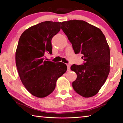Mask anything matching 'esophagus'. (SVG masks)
Returning <instances> with one entry per match:
<instances>
[{"label": "esophagus", "instance_id": "34e87169", "mask_svg": "<svg viewBox=\"0 0 123 123\" xmlns=\"http://www.w3.org/2000/svg\"><path fill=\"white\" fill-rule=\"evenodd\" d=\"M67 68H68V71H69L70 70V64H69V63H68V64H67Z\"/></svg>", "mask_w": 123, "mask_h": 123}]
</instances>
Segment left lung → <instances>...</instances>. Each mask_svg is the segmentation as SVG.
<instances>
[{"label":"left lung","instance_id":"1","mask_svg":"<svg viewBox=\"0 0 123 123\" xmlns=\"http://www.w3.org/2000/svg\"><path fill=\"white\" fill-rule=\"evenodd\" d=\"M61 25L75 54L83 55V64L71 66V70L77 74L73 88L84 97L93 96L110 72V52L105 37L100 29L83 20L64 21Z\"/></svg>","mask_w":123,"mask_h":123}]
</instances>
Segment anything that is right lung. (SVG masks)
Segmentation results:
<instances>
[{"instance_id": "1", "label": "right lung", "mask_w": 123, "mask_h": 123, "mask_svg": "<svg viewBox=\"0 0 123 123\" xmlns=\"http://www.w3.org/2000/svg\"><path fill=\"white\" fill-rule=\"evenodd\" d=\"M61 29V22L47 21L31 27L20 37L15 62L20 80L32 95L43 98L55 88L57 79L67 70L62 62L44 60L52 54V39Z\"/></svg>"}]
</instances>
